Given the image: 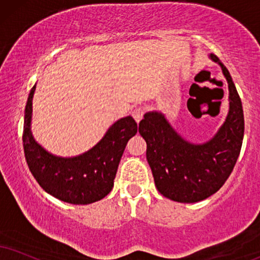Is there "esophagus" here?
Segmentation results:
<instances>
[{"label":"esophagus","instance_id":"34e87169","mask_svg":"<svg viewBox=\"0 0 260 260\" xmlns=\"http://www.w3.org/2000/svg\"><path fill=\"white\" fill-rule=\"evenodd\" d=\"M143 114H145V108L143 107H136L135 110L133 111V117L135 118L137 123H140V120L143 118Z\"/></svg>","mask_w":260,"mask_h":260}]
</instances>
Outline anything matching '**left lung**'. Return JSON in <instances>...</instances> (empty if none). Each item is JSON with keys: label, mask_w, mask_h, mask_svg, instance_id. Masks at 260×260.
Segmentation results:
<instances>
[{"label": "left lung", "mask_w": 260, "mask_h": 260, "mask_svg": "<svg viewBox=\"0 0 260 260\" xmlns=\"http://www.w3.org/2000/svg\"><path fill=\"white\" fill-rule=\"evenodd\" d=\"M229 85V113L212 140L191 145L170 126L161 113L148 112L139 133L147 143V160L156 189L177 203H198L218 191L233 172L241 150L245 119L241 99L226 67L214 54Z\"/></svg>", "instance_id": "obj_1"}]
</instances>
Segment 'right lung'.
<instances>
[{
	"mask_svg": "<svg viewBox=\"0 0 260 260\" xmlns=\"http://www.w3.org/2000/svg\"><path fill=\"white\" fill-rule=\"evenodd\" d=\"M35 89L36 85L28 94L22 134L25 159L31 174L48 194L65 203L88 205L104 199L113 188L127 141L137 133L135 119L129 115L115 121L104 139L84 154L59 158L42 148L31 135Z\"/></svg>",
	"mask_w": 260,
	"mask_h": 260,
	"instance_id": "obj_1",
	"label": "right lung"
}]
</instances>
